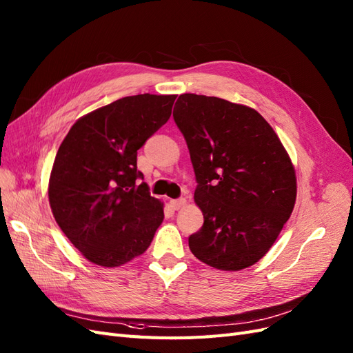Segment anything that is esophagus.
I'll return each mask as SVG.
<instances>
[{
  "instance_id": "1",
  "label": "esophagus",
  "mask_w": 353,
  "mask_h": 353,
  "mask_svg": "<svg viewBox=\"0 0 353 353\" xmlns=\"http://www.w3.org/2000/svg\"><path fill=\"white\" fill-rule=\"evenodd\" d=\"M185 203H187V200L184 197H181V199L170 200V206H172V209H175V210H179L181 208L185 205Z\"/></svg>"
}]
</instances>
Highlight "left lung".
I'll return each instance as SVG.
<instances>
[{"label": "left lung", "instance_id": "obj_1", "mask_svg": "<svg viewBox=\"0 0 353 353\" xmlns=\"http://www.w3.org/2000/svg\"><path fill=\"white\" fill-rule=\"evenodd\" d=\"M175 107L205 218L188 239L190 250L213 268H248L271 249L292 215V160L271 125L248 105L183 94Z\"/></svg>", "mask_w": 353, "mask_h": 353}]
</instances>
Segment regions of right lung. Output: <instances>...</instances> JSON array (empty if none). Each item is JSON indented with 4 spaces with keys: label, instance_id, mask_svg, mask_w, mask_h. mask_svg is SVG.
Masks as SVG:
<instances>
[{
    "label": "right lung",
    "instance_id": "right-lung-1",
    "mask_svg": "<svg viewBox=\"0 0 353 353\" xmlns=\"http://www.w3.org/2000/svg\"><path fill=\"white\" fill-rule=\"evenodd\" d=\"M176 95L138 94L73 123L50 175L52 215L90 262L119 266L143 254L163 221L137 152L172 113Z\"/></svg>",
    "mask_w": 353,
    "mask_h": 353
}]
</instances>
